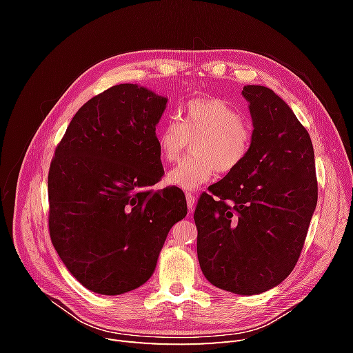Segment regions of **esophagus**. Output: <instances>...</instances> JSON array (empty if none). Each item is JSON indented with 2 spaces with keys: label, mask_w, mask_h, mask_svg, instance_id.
<instances>
[{
  "label": "esophagus",
  "mask_w": 353,
  "mask_h": 353,
  "mask_svg": "<svg viewBox=\"0 0 353 353\" xmlns=\"http://www.w3.org/2000/svg\"><path fill=\"white\" fill-rule=\"evenodd\" d=\"M185 199H187V206H188V210L193 212L194 210V205H196V197L191 194V193H187L185 194Z\"/></svg>",
  "instance_id": "34e87169"
}]
</instances>
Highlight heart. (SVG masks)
Instances as JSON below:
<instances>
[{
	"label": "heart",
	"mask_w": 353,
	"mask_h": 353,
	"mask_svg": "<svg viewBox=\"0 0 353 353\" xmlns=\"http://www.w3.org/2000/svg\"><path fill=\"white\" fill-rule=\"evenodd\" d=\"M193 157L185 159L168 175V183L183 190L201 187L216 170H236L249 154L252 132L240 121V110L231 103L200 97L185 104L183 123L169 119L157 130V145L162 160L175 163L191 143Z\"/></svg>",
	"instance_id": "b5f03b06"
}]
</instances>
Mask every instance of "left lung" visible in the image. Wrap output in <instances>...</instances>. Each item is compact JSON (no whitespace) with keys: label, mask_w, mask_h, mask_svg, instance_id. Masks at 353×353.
Returning a JSON list of instances; mask_svg holds the SVG:
<instances>
[{"label":"left lung","mask_w":353,"mask_h":353,"mask_svg":"<svg viewBox=\"0 0 353 353\" xmlns=\"http://www.w3.org/2000/svg\"><path fill=\"white\" fill-rule=\"evenodd\" d=\"M253 132L244 162L203 193L194 212L208 281L252 296L283 283L301 256L316 208L311 137L283 99L245 85Z\"/></svg>","instance_id":"obj_1"}]
</instances>
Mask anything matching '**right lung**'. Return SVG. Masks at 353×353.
<instances>
[{
    "mask_svg": "<svg viewBox=\"0 0 353 353\" xmlns=\"http://www.w3.org/2000/svg\"><path fill=\"white\" fill-rule=\"evenodd\" d=\"M168 99L137 83L95 95L73 116L48 172L50 237L88 290L116 296L156 270L168 232L187 215L163 176L156 125Z\"/></svg>",
    "mask_w": 353,
    "mask_h": 353,
    "instance_id": "1",
    "label": "right lung"
}]
</instances>
